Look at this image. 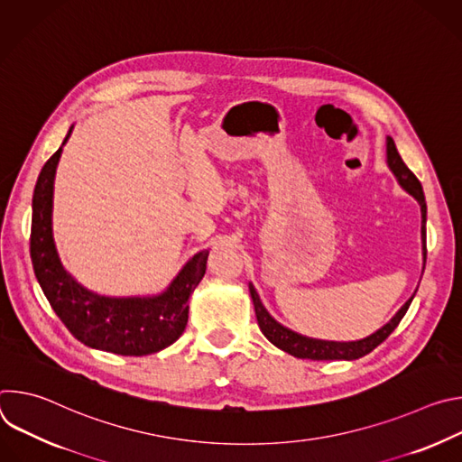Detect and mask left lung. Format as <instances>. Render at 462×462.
<instances>
[{"label":"left lung","mask_w":462,"mask_h":462,"mask_svg":"<svg viewBox=\"0 0 462 462\" xmlns=\"http://www.w3.org/2000/svg\"><path fill=\"white\" fill-rule=\"evenodd\" d=\"M385 162H387V168L391 170V173L394 175V179H397V182L401 184V188L406 189L410 195H413L417 203L420 205V214H422L420 239H422V257H424V265H426V199H424V191H422L419 179L404 164V161L399 155L397 146H394L391 137L385 139ZM422 273H424V267H422ZM248 291H250V298L254 303V310H255V318H257V325L261 328V333L265 335L267 340L271 344H274L278 349H282L296 358H309V360H356V358L369 355L374 347H378L394 331V328H397V325L408 312V309L413 301V296H415L413 294L399 309V312L373 335H369L362 340H355V342H333V340L309 338V337H303V335L292 331V328L282 325L280 321H276L271 316V312L265 309V305L261 303L259 294L255 292L252 283H248Z\"/></svg>","instance_id":"8db88e82"}]
</instances>
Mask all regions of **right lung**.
<instances>
[{
	"instance_id": "add662e5",
	"label": "right lung",
	"mask_w": 462,
	"mask_h": 462,
	"mask_svg": "<svg viewBox=\"0 0 462 462\" xmlns=\"http://www.w3.org/2000/svg\"><path fill=\"white\" fill-rule=\"evenodd\" d=\"M73 127H69L56 153L43 164L36 180L31 230L34 274L58 318L88 347L122 356L159 353L184 333L189 310L188 300L207 273L208 250L191 255L159 294L104 296L79 283L65 271L52 236L54 177Z\"/></svg>"
}]
</instances>
